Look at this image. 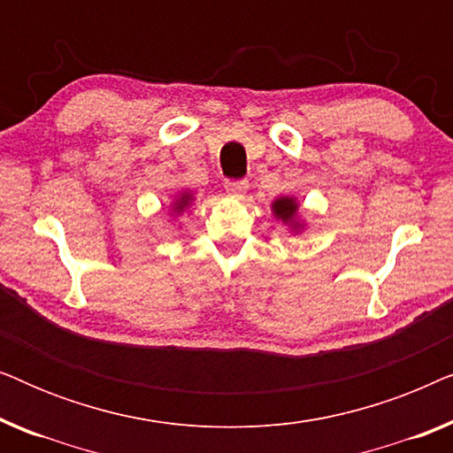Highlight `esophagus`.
I'll list each match as a JSON object with an SVG mask.
<instances>
[{"label": "esophagus", "instance_id": "obj_1", "mask_svg": "<svg viewBox=\"0 0 453 453\" xmlns=\"http://www.w3.org/2000/svg\"><path fill=\"white\" fill-rule=\"evenodd\" d=\"M247 188H250V183L245 181V179H237V181H226L225 183V189H226V194L228 196H234V197H239V196H243L245 191H247Z\"/></svg>", "mask_w": 453, "mask_h": 453}]
</instances>
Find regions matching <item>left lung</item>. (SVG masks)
I'll use <instances>...</instances> for the list:
<instances>
[{
    "mask_svg": "<svg viewBox=\"0 0 453 453\" xmlns=\"http://www.w3.org/2000/svg\"><path fill=\"white\" fill-rule=\"evenodd\" d=\"M272 210H274V214L278 219H282L284 222H293L295 216H296V202L295 197H278V200L272 203ZM295 228H299L296 222H293Z\"/></svg>",
    "mask_w": 453,
    "mask_h": 453,
    "instance_id": "left-lung-1",
    "label": "left lung"
}]
</instances>
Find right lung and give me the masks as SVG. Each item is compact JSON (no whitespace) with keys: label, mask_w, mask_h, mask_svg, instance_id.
Segmentation results:
<instances>
[{"label":"right lung","mask_w":453,"mask_h":453,"mask_svg":"<svg viewBox=\"0 0 453 453\" xmlns=\"http://www.w3.org/2000/svg\"><path fill=\"white\" fill-rule=\"evenodd\" d=\"M189 202H191V194H183L181 197H179V200L175 202V210H177V212H181V210H183L185 206H188Z\"/></svg>","instance_id":"add662e5"}]
</instances>
